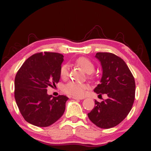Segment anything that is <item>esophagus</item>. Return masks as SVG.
Masks as SVG:
<instances>
[{"mask_svg": "<svg viewBox=\"0 0 151 151\" xmlns=\"http://www.w3.org/2000/svg\"><path fill=\"white\" fill-rule=\"evenodd\" d=\"M72 99L75 100H81L84 99V98H79V97H77V96H72Z\"/></svg>", "mask_w": 151, "mask_h": 151, "instance_id": "esophagus-1", "label": "esophagus"}]
</instances>
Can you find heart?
Masks as SVG:
<instances>
[{
	"label": "heart",
	"instance_id": "1",
	"mask_svg": "<svg viewBox=\"0 0 151 151\" xmlns=\"http://www.w3.org/2000/svg\"><path fill=\"white\" fill-rule=\"evenodd\" d=\"M77 63L86 73H91L94 70V65L89 59L86 58H80L77 60ZM60 77L62 78H66L68 75V66L62 65L60 71ZM88 88V85L83 83L76 82V81H70L65 84L63 90L66 93L72 95V96L81 97L85 94L86 89Z\"/></svg>",
	"mask_w": 151,
	"mask_h": 151
}]
</instances>
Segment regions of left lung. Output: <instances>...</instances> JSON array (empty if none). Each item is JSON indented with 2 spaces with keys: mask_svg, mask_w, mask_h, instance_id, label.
Instances as JSON below:
<instances>
[{
  "mask_svg": "<svg viewBox=\"0 0 151 151\" xmlns=\"http://www.w3.org/2000/svg\"><path fill=\"white\" fill-rule=\"evenodd\" d=\"M101 64L102 76L100 84L93 91L106 93L108 99L101 103L95 100V106L88 117L101 129L117 126L127 116L135 99L134 77L126 62L116 55L97 52L95 55Z\"/></svg>",
  "mask_w": 151,
  "mask_h": 151,
  "instance_id": "1",
  "label": "left lung"
}]
</instances>
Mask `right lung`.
<instances>
[{
	"label": "right lung",
	"mask_w": 151,
	"mask_h": 151,
	"mask_svg": "<svg viewBox=\"0 0 151 151\" xmlns=\"http://www.w3.org/2000/svg\"><path fill=\"white\" fill-rule=\"evenodd\" d=\"M64 56L56 52L35 54L22 64L15 78V99L20 113L29 124L47 127L63 115L68 97H52L47 88L60 79Z\"/></svg>",
	"instance_id": "obj_1"
}]
</instances>
